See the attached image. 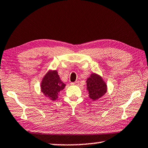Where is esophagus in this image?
<instances>
[{
  "label": "esophagus",
  "mask_w": 148,
  "mask_h": 148,
  "mask_svg": "<svg viewBox=\"0 0 148 148\" xmlns=\"http://www.w3.org/2000/svg\"><path fill=\"white\" fill-rule=\"evenodd\" d=\"M71 84V85H77V84H79V82L78 81H76V82H72Z\"/></svg>",
  "instance_id": "obj_1"
}]
</instances>
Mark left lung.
I'll return each instance as SVG.
<instances>
[{"label":"left lung","instance_id":"obj_1","mask_svg":"<svg viewBox=\"0 0 148 148\" xmlns=\"http://www.w3.org/2000/svg\"><path fill=\"white\" fill-rule=\"evenodd\" d=\"M89 96L93 101L99 99L106 93V85L98 75L92 74L87 79Z\"/></svg>","mask_w":148,"mask_h":148}]
</instances>
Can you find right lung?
Returning a JSON list of instances; mask_svg holds the SVG:
<instances>
[{"mask_svg": "<svg viewBox=\"0 0 148 148\" xmlns=\"http://www.w3.org/2000/svg\"><path fill=\"white\" fill-rule=\"evenodd\" d=\"M65 87L56 71L47 73L42 82L41 89L43 93L47 97L54 101L57 99L59 92Z\"/></svg>", "mask_w": 148, "mask_h": 148, "instance_id": "right-lung-1", "label": "right lung"}]
</instances>
